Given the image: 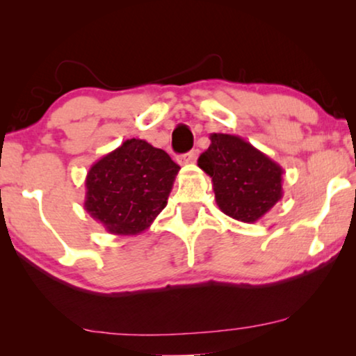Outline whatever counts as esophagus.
<instances>
[{
	"instance_id": "obj_1",
	"label": "esophagus",
	"mask_w": 356,
	"mask_h": 356,
	"mask_svg": "<svg viewBox=\"0 0 356 356\" xmlns=\"http://www.w3.org/2000/svg\"><path fill=\"white\" fill-rule=\"evenodd\" d=\"M194 159H196V150H191V152H188V154L178 155V163H179V165H186V163H191Z\"/></svg>"
}]
</instances>
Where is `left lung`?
<instances>
[{
	"mask_svg": "<svg viewBox=\"0 0 356 356\" xmlns=\"http://www.w3.org/2000/svg\"><path fill=\"white\" fill-rule=\"evenodd\" d=\"M197 165L212 178L218 209L235 220L254 223L284 196V168L240 136L211 134Z\"/></svg>",
	"mask_w": 356,
	"mask_h": 356,
	"instance_id": "obj_1",
	"label": "left lung"
}]
</instances>
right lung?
Segmentation results:
<instances>
[{
  "instance_id": "add662e5",
  "label": "right lung",
  "mask_w": 356,
  "mask_h": 356,
  "mask_svg": "<svg viewBox=\"0 0 356 356\" xmlns=\"http://www.w3.org/2000/svg\"><path fill=\"white\" fill-rule=\"evenodd\" d=\"M178 172L165 150L128 139L90 167L84 209L111 235H139L167 206Z\"/></svg>"
}]
</instances>
